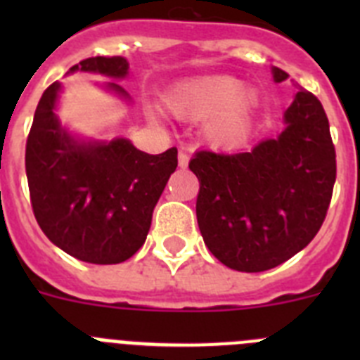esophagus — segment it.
Returning <instances> with one entry per match:
<instances>
[{
    "label": "esophagus",
    "mask_w": 360,
    "mask_h": 360,
    "mask_svg": "<svg viewBox=\"0 0 360 360\" xmlns=\"http://www.w3.org/2000/svg\"><path fill=\"white\" fill-rule=\"evenodd\" d=\"M187 164H189V157H187V153H184V151L178 153V165H180L182 169H186Z\"/></svg>",
    "instance_id": "1"
}]
</instances>
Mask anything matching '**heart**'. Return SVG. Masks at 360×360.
<instances>
[{"instance_id":"heart-1","label":"heart","mask_w":360,"mask_h":360,"mask_svg":"<svg viewBox=\"0 0 360 360\" xmlns=\"http://www.w3.org/2000/svg\"><path fill=\"white\" fill-rule=\"evenodd\" d=\"M164 103L174 117L191 122L209 120L207 135L214 142L236 141L247 129L256 94L231 75H205L174 86Z\"/></svg>"}]
</instances>
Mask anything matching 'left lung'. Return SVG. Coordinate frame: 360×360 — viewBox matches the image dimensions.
I'll return each mask as SVG.
<instances>
[{
  "label": "left lung",
  "instance_id": "left-lung-1",
  "mask_svg": "<svg viewBox=\"0 0 360 360\" xmlns=\"http://www.w3.org/2000/svg\"><path fill=\"white\" fill-rule=\"evenodd\" d=\"M276 82L288 79L272 68ZM285 129L245 153L198 151L196 218L212 256L240 272H263L303 250L323 225L335 184V148L319 98L297 91Z\"/></svg>",
  "mask_w": 360,
  "mask_h": 360
}]
</instances>
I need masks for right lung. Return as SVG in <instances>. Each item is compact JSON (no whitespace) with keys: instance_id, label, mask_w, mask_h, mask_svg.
Masks as SVG:
<instances>
[{"instance_id":"right-lung-1","label":"right lung","mask_w":360,"mask_h":360,"mask_svg":"<svg viewBox=\"0 0 360 360\" xmlns=\"http://www.w3.org/2000/svg\"><path fill=\"white\" fill-rule=\"evenodd\" d=\"M124 57H88L68 73L128 77ZM117 81L104 90L131 101ZM61 82L44 90L27 139L30 202L41 231L53 245L81 262L115 265L144 245L153 209L178 165L176 148L160 155L136 149L128 139L84 141L56 115Z\"/></svg>"}]
</instances>
